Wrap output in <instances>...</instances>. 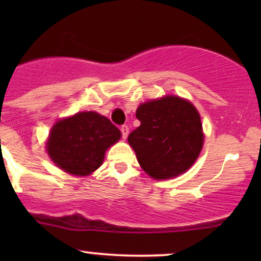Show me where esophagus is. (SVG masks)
<instances>
[{"label": "esophagus", "instance_id": "esophagus-1", "mask_svg": "<svg viewBox=\"0 0 261 261\" xmlns=\"http://www.w3.org/2000/svg\"><path fill=\"white\" fill-rule=\"evenodd\" d=\"M120 131H121V135H122V139H126L127 135H128V127L126 125H122L120 127Z\"/></svg>", "mask_w": 261, "mask_h": 261}]
</instances>
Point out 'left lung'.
I'll return each instance as SVG.
<instances>
[{"label": "left lung", "instance_id": "1", "mask_svg": "<svg viewBox=\"0 0 261 261\" xmlns=\"http://www.w3.org/2000/svg\"><path fill=\"white\" fill-rule=\"evenodd\" d=\"M136 118L141 125L127 141L151 178H174L193 166L203 134L200 114L190 101L175 95L146 101L137 108Z\"/></svg>", "mask_w": 261, "mask_h": 261}]
</instances>
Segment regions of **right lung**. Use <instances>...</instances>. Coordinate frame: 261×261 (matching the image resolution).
I'll return each instance as SVG.
<instances>
[{
  "label": "right lung",
  "mask_w": 261,
  "mask_h": 261,
  "mask_svg": "<svg viewBox=\"0 0 261 261\" xmlns=\"http://www.w3.org/2000/svg\"><path fill=\"white\" fill-rule=\"evenodd\" d=\"M120 137V130L106 116L82 112L54 125L46 151L59 168L70 174L86 176L99 168L107 149Z\"/></svg>",
  "instance_id": "obj_1"
}]
</instances>
